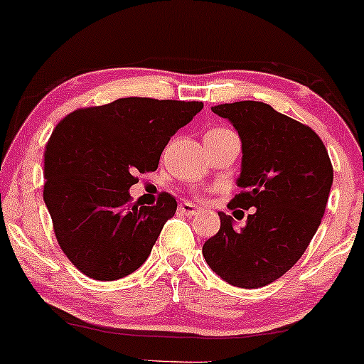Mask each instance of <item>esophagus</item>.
<instances>
[{
	"instance_id": "obj_1",
	"label": "esophagus",
	"mask_w": 364,
	"mask_h": 364,
	"mask_svg": "<svg viewBox=\"0 0 364 364\" xmlns=\"http://www.w3.org/2000/svg\"><path fill=\"white\" fill-rule=\"evenodd\" d=\"M199 208H197V205H194V204H191V203H182L181 205H178V213L181 214H186V216H196L197 213H199Z\"/></svg>"
}]
</instances>
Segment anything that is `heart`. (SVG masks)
<instances>
[{"instance_id": "b5f03b06", "label": "heart", "mask_w": 364, "mask_h": 364, "mask_svg": "<svg viewBox=\"0 0 364 364\" xmlns=\"http://www.w3.org/2000/svg\"><path fill=\"white\" fill-rule=\"evenodd\" d=\"M231 132V129L228 128H210L208 133H205V136H214V134H223V133H228Z\"/></svg>"}]
</instances>
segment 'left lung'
I'll use <instances>...</instances> for the list:
<instances>
[{
  "label": "left lung",
  "instance_id": "8db88e82",
  "mask_svg": "<svg viewBox=\"0 0 364 364\" xmlns=\"http://www.w3.org/2000/svg\"><path fill=\"white\" fill-rule=\"evenodd\" d=\"M230 119L243 143L240 194L230 209H253L237 230L221 228L203 246L213 272L228 284L258 289L299 262L319 228L333 186V164L319 134L258 101L210 107Z\"/></svg>",
  "mask_w": 364,
  "mask_h": 364
}]
</instances>
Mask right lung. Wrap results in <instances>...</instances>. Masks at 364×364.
Instances as JSON below:
<instances>
[{
	"mask_svg": "<svg viewBox=\"0 0 364 364\" xmlns=\"http://www.w3.org/2000/svg\"><path fill=\"white\" fill-rule=\"evenodd\" d=\"M199 101L121 97L80 107L58 121L43 154V200L57 243L94 280H118L140 268L164 224L177 210L161 192L155 205H132L138 173L155 172L178 128Z\"/></svg>",
	"mask_w": 364,
	"mask_h": 364,
	"instance_id": "right-lung-1",
	"label": "right lung"
}]
</instances>
